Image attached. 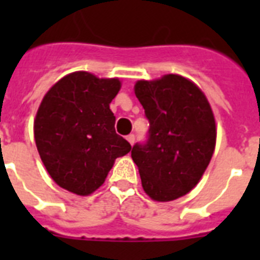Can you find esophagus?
I'll return each instance as SVG.
<instances>
[{"mask_svg":"<svg viewBox=\"0 0 260 260\" xmlns=\"http://www.w3.org/2000/svg\"><path fill=\"white\" fill-rule=\"evenodd\" d=\"M135 139H136V138H135V135H132V134L128 135V136H126V140H128V142L131 143V146H134Z\"/></svg>","mask_w":260,"mask_h":260,"instance_id":"34e87169","label":"esophagus"}]
</instances>
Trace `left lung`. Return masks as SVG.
Here are the masks:
<instances>
[{
  "label": "left lung",
  "mask_w": 260,
  "mask_h": 260,
  "mask_svg": "<svg viewBox=\"0 0 260 260\" xmlns=\"http://www.w3.org/2000/svg\"><path fill=\"white\" fill-rule=\"evenodd\" d=\"M135 94L150 129L132 147L143 189L155 201H173L197 185L216 146V122L201 90L181 75L139 81Z\"/></svg>",
  "instance_id": "obj_1"
}]
</instances>
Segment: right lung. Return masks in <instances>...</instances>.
I'll return each instance as SVG.
<instances>
[{"label":"right lung","instance_id":"1","mask_svg":"<svg viewBox=\"0 0 260 260\" xmlns=\"http://www.w3.org/2000/svg\"><path fill=\"white\" fill-rule=\"evenodd\" d=\"M121 83L86 71L63 77L44 95L35 118L43 165L60 187L87 196L105 182L116 158L131 144L116 134L110 110Z\"/></svg>","mask_w":260,"mask_h":260}]
</instances>
